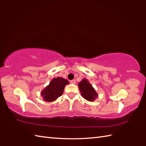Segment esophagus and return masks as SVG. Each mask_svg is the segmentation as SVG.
Returning a JSON list of instances; mask_svg holds the SVG:
<instances>
[{"label":"esophagus","instance_id":"34e87169","mask_svg":"<svg viewBox=\"0 0 146 146\" xmlns=\"http://www.w3.org/2000/svg\"><path fill=\"white\" fill-rule=\"evenodd\" d=\"M70 83H71V84H75V83H76L75 80H71V81H70Z\"/></svg>","mask_w":146,"mask_h":146}]
</instances>
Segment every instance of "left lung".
Wrapping results in <instances>:
<instances>
[{
    "instance_id": "obj_1",
    "label": "left lung",
    "mask_w": 146,
    "mask_h": 146,
    "mask_svg": "<svg viewBox=\"0 0 146 146\" xmlns=\"http://www.w3.org/2000/svg\"><path fill=\"white\" fill-rule=\"evenodd\" d=\"M78 87L82 96L86 100L92 102L98 97L97 93L86 79H83L78 83Z\"/></svg>"
}]
</instances>
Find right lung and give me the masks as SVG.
I'll list each match as a JSON object with an SVG mask.
<instances>
[{
	"label": "right lung",
	"instance_id": "1",
	"mask_svg": "<svg viewBox=\"0 0 146 146\" xmlns=\"http://www.w3.org/2000/svg\"><path fill=\"white\" fill-rule=\"evenodd\" d=\"M69 82L67 80L60 77L53 78L49 84L42 90L41 95L46 102H53L63 95L65 86Z\"/></svg>",
	"mask_w": 146,
	"mask_h": 146
}]
</instances>
